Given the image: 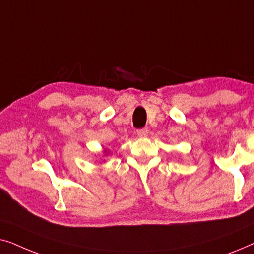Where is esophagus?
I'll list each match as a JSON object with an SVG mask.
<instances>
[{
    "mask_svg": "<svg viewBox=\"0 0 254 254\" xmlns=\"http://www.w3.org/2000/svg\"><path fill=\"white\" fill-rule=\"evenodd\" d=\"M136 133L140 137H145L148 135V129L147 128H141V129H137Z\"/></svg>",
    "mask_w": 254,
    "mask_h": 254,
    "instance_id": "obj_1",
    "label": "esophagus"
}]
</instances>
